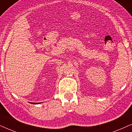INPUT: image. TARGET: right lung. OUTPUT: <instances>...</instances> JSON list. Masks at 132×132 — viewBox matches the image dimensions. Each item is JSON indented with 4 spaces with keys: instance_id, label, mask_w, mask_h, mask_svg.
<instances>
[{
    "instance_id": "add662e5",
    "label": "right lung",
    "mask_w": 132,
    "mask_h": 132,
    "mask_svg": "<svg viewBox=\"0 0 132 132\" xmlns=\"http://www.w3.org/2000/svg\"><path fill=\"white\" fill-rule=\"evenodd\" d=\"M31 104H39V103H31Z\"/></svg>"
}]
</instances>
